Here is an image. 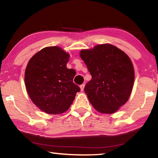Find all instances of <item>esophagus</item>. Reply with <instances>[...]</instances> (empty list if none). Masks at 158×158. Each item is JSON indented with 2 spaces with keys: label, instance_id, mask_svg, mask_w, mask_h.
I'll return each mask as SVG.
<instances>
[{
  "label": "esophagus",
  "instance_id": "obj_1",
  "mask_svg": "<svg viewBox=\"0 0 158 158\" xmlns=\"http://www.w3.org/2000/svg\"><path fill=\"white\" fill-rule=\"evenodd\" d=\"M84 86H85V84H81V85H80V89H81V91H83V90H84Z\"/></svg>",
  "mask_w": 158,
  "mask_h": 158
}]
</instances>
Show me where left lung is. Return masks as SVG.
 Masks as SVG:
<instances>
[{"mask_svg": "<svg viewBox=\"0 0 158 158\" xmlns=\"http://www.w3.org/2000/svg\"><path fill=\"white\" fill-rule=\"evenodd\" d=\"M80 56L92 76L84 87L91 105L100 113L116 112L125 105L132 90L135 71L130 58L109 44L82 50Z\"/></svg>", "mask_w": 158, "mask_h": 158, "instance_id": "left-lung-1", "label": "left lung"}]
</instances>
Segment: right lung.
I'll return each mask as SVG.
<instances>
[{
  "instance_id": "right-lung-1",
  "label": "right lung",
  "mask_w": 158,
  "mask_h": 158,
  "mask_svg": "<svg viewBox=\"0 0 158 158\" xmlns=\"http://www.w3.org/2000/svg\"><path fill=\"white\" fill-rule=\"evenodd\" d=\"M69 55L58 47L42 49L32 57L25 72L26 88L42 111L58 114L68 109L81 89L73 83L76 72L67 68Z\"/></svg>"
}]
</instances>
